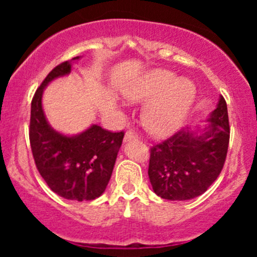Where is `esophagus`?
Wrapping results in <instances>:
<instances>
[{"instance_id":"34e87169","label":"esophagus","mask_w":257,"mask_h":257,"mask_svg":"<svg viewBox=\"0 0 257 257\" xmlns=\"http://www.w3.org/2000/svg\"><path fill=\"white\" fill-rule=\"evenodd\" d=\"M135 139H138L137 133H135L134 131H132V129H129V131L126 132V133H125V135H124V141L135 140Z\"/></svg>"}]
</instances>
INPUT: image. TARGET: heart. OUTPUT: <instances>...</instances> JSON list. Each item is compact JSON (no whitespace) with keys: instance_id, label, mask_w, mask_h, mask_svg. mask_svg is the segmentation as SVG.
Segmentation results:
<instances>
[{"instance_id":"b5f03b06","label":"heart","mask_w":257,"mask_h":257,"mask_svg":"<svg viewBox=\"0 0 257 257\" xmlns=\"http://www.w3.org/2000/svg\"><path fill=\"white\" fill-rule=\"evenodd\" d=\"M196 93L190 79H178L175 73L156 70L133 85L126 95L133 101L151 100L144 108L143 123L150 133L162 137L182 125Z\"/></svg>"}]
</instances>
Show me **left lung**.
I'll return each mask as SVG.
<instances>
[{"label": "left lung", "mask_w": 257, "mask_h": 257, "mask_svg": "<svg viewBox=\"0 0 257 257\" xmlns=\"http://www.w3.org/2000/svg\"><path fill=\"white\" fill-rule=\"evenodd\" d=\"M203 134L181 129L150 149L149 178L157 196L192 199L204 193L225 164L229 143L226 100L221 96Z\"/></svg>", "instance_id": "obj_1"}]
</instances>
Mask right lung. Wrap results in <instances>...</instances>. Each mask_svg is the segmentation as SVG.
Wrapping results in <instances>:
<instances>
[{"label": "right lung", "instance_id": "right-lung-1", "mask_svg": "<svg viewBox=\"0 0 257 257\" xmlns=\"http://www.w3.org/2000/svg\"><path fill=\"white\" fill-rule=\"evenodd\" d=\"M70 63L55 66L37 88L31 101L29 138L35 164L49 188L64 198L82 202L104 193L124 132L93 124L79 135L65 137L51 128L42 108L43 89L54 78L70 73Z\"/></svg>", "mask_w": 257, "mask_h": 257}]
</instances>
